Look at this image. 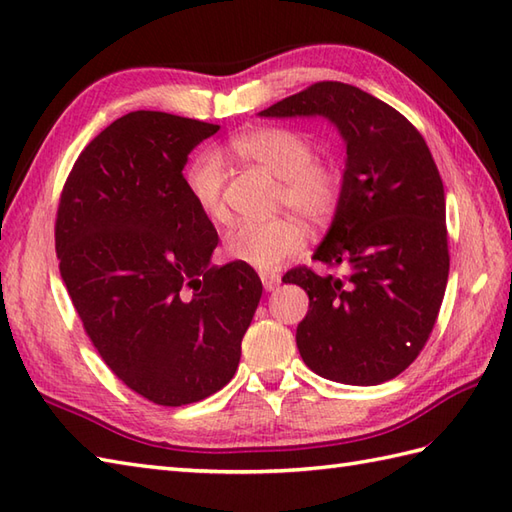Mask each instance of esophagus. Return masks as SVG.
Segmentation results:
<instances>
[{
  "label": "esophagus",
  "mask_w": 512,
  "mask_h": 512,
  "mask_svg": "<svg viewBox=\"0 0 512 512\" xmlns=\"http://www.w3.org/2000/svg\"><path fill=\"white\" fill-rule=\"evenodd\" d=\"M259 277H261V283H264L266 292H272L281 283V277L277 275V272H261Z\"/></svg>",
  "instance_id": "34e87169"
}]
</instances>
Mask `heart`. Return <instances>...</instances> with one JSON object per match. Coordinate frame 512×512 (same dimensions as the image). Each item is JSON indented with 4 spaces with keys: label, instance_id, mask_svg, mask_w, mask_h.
I'll use <instances>...</instances> for the list:
<instances>
[{
    "label": "heart",
    "instance_id": "obj_1",
    "mask_svg": "<svg viewBox=\"0 0 512 512\" xmlns=\"http://www.w3.org/2000/svg\"><path fill=\"white\" fill-rule=\"evenodd\" d=\"M237 159L259 165L279 178V200L310 222H327L342 198V172L334 163L316 161L312 139L294 128L259 126L237 133L229 141ZM224 165L213 152H200L189 163L185 183L196 207L213 224L229 220L224 202ZM305 244L303 224L292 216L272 220H246L224 237V253L257 270H275L285 257L299 253Z\"/></svg>",
    "mask_w": 512,
    "mask_h": 512
}]
</instances>
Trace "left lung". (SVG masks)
I'll return each instance as SVG.
<instances>
[{"label": "left lung", "instance_id": "obj_1", "mask_svg": "<svg viewBox=\"0 0 512 512\" xmlns=\"http://www.w3.org/2000/svg\"><path fill=\"white\" fill-rule=\"evenodd\" d=\"M259 115H320L347 146L340 205L312 257L344 275L303 266L283 277L310 296L296 327L301 358L331 382H388L417 360L447 288L445 189L432 152L399 111L344 82H316Z\"/></svg>", "mask_w": 512, "mask_h": 512}]
</instances>
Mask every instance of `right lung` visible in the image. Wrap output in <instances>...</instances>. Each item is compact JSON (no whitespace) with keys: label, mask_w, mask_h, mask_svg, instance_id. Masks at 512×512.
<instances>
[{"label":"right lung","mask_w":512,"mask_h":512,"mask_svg":"<svg viewBox=\"0 0 512 512\" xmlns=\"http://www.w3.org/2000/svg\"><path fill=\"white\" fill-rule=\"evenodd\" d=\"M218 124L133 111L80 152L56 213L61 277L106 366L159 406L231 382L261 299L257 272L211 266L218 233L183 168Z\"/></svg>","instance_id":"right-lung-1"}]
</instances>
